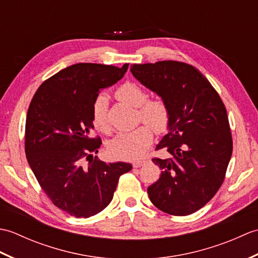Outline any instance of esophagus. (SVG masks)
I'll return each instance as SVG.
<instances>
[{"label": "esophagus", "mask_w": 258, "mask_h": 258, "mask_svg": "<svg viewBox=\"0 0 258 258\" xmlns=\"http://www.w3.org/2000/svg\"><path fill=\"white\" fill-rule=\"evenodd\" d=\"M144 161H138V162H134L133 163V167H135V168H139V167H141V166H143L144 165Z\"/></svg>", "instance_id": "1"}]
</instances>
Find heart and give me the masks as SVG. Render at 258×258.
Masks as SVG:
<instances>
[{
	"mask_svg": "<svg viewBox=\"0 0 258 258\" xmlns=\"http://www.w3.org/2000/svg\"><path fill=\"white\" fill-rule=\"evenodd\" d=\"M115 96L119 101L138 107L139 122L149 124L156 134L166 132L171 123V109L162 98L147 100L149 93L143 86L135 82H126L120 85L115 92ZM107 97L100 95L97 96L92 107V123L98 132L104 134L111 133L112 131L107 114ZM148 126L142 125L131 132L117 134L108 142V154L117 160H139L153 143V132Z\"/></svg>",
	"mask_w": 258,
	"mask_h": 258,
	"instance_id": "b5f03b06",
	"label": "heart"
}]
</instances>
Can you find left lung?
I'll return each mask as SVG.
<instances>
[{"label":"left lung","instance_id":"obj_1","mask_svg":"<svg viewBox=\"0 0 258 258\" xmlns=\"http://www.w3.org/2000/svg\"><path fill=\"white\" fill-rule=\"evenodd\" d=\"M131 72L171 109L168 133L156 146L171 157L152 160L162 174L147 188L150 200L169 215H189L213 199L225 178L233 152L225 105L205 76L189 64H133Z\"/></svg>","mask_w":258,"mask_h":258}]
</instances>
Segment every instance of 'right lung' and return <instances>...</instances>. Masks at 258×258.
Segmentation results:
<instances>
[{"instance_id": "1", "label": "right lung", "mask_w": 258, "mask_h": 258, "mask_svg": "<svg viewBox=\"0 0 258 258\" xmlns=\"http://www.w3.org/2000/svg\"><path fill=\"white\" fill-rule=\"evenodd\" d=\"M127 69L128 64L71 65L43 82L31 101L25 123L27 162L48 199L71 216L87 218L102 212L120 175L132 169L130 163L93 160L102 141L91 138L94 101Z\"/></svg>"}]
</instances>
